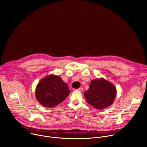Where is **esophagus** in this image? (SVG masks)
Here are the masks:
<instances>
[{"label": "esophagus", "instance_id": "1", "mask_svg": "<svg viewBox=\"0 0 147 147\" xmlns=\"http://www.w3.org/2000/svg\"><path fill=\"white\" fill-rule=\"evenodd\" d=\"M78 91H80V92H82L83 90H84V89H83V88H80L79 89H77Z\"/></svg>", "mask_w": 147, "mask_h": 147}]
</instances>
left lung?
Masks as SVG:
<instances>
[{
    "mask_svg": "<svg viewBox=\"0 0 147 147\" xmlns=\"http://www.w3.org/2000/svg\"><path fill=\"white\" fill-rule=\"evenodd\" d=\"M84 94L90 105L102 109L112 104L116 96V89L103 78L96 79L90 82L89 89Z\"/></svg>",
    "mask_w": 147,
    "mask_h": 147,
    "instance_id": "left-lung-1",
    "label": "left lung"
}]
</instances>
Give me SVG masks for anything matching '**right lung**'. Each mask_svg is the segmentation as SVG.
<instances>
[{
	"mask_svg": "<svg viewBox=\"0 0 147 147\" xmlns=\"http://www.w3.org/2000/svg\"><path fill=\"white\" fill-rule=\"evenodd\" d=\"M70 90L61 77L50 75L42 79L36 88V97L44 107L51 108L63 101Z\"/></svg>",
	"mask_w": 147,
	"mask_h": 147,
	"instance_id": "right-lung-1",
	"label": "right lung"
}]
</instances>
